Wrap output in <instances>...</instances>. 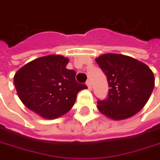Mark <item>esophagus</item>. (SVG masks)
Returning <instances> with one entry per match:
<instances>
[{
  "instance_id": "34e87169",
  "label": "esophagus",
  "mask_w": 160,
  "mask_h": 160,
  "mask_svg": "<svg viewBox=\"0 0 160 160\" xmlns=\"http://www.w3.org/2000/svg\"><path fill=\"white\" fill-rule=\"evenodd\" d=\"M86 85H87V87H88V89H89V90H92V83H91V81H90V80H87Z\"/></svg>"
}]
</instances>
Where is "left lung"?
<instances>
[{
    "label": "left lung",
    "mask_w": 160,
    "mask_h": 160,
    "mask_svg": "<svg viewBox=\"0 0 160 160\" xmlns=\"http://www.w3.org/2000/svg\"><path fill=\"white\" fill-rule=\"evenodd\" d=\"M95 60L107 77L110 88L108 98L97 102L99 111L119 121L143 109L155 87L152 70L138 59L120 54H103Z\"/></svg>",
    "instance_id": "left-lung-1"
}]
</instances>
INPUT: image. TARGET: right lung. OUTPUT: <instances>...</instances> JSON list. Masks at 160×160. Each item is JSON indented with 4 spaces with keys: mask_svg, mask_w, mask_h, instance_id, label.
<instances>
[{
    "mask_svg": "<svg viewBox=\"0 0 160 160\" xmlns=\"http://www.w3.org/2000/svg\"><path fill=\"white\" fill-rule=\"evenodd\" d=\"M68 63V58L48 55L28 62L15 73L17 94L28 109L46 119H56L72 108L78 92L87 86L77 82L76 72L66 68Z\"/></svg>",
    "mask_w": 160,
    "mask_h": 160,
    "instance_id": "right-lung-1",
    "label": "right lung"
}]
</instances>
